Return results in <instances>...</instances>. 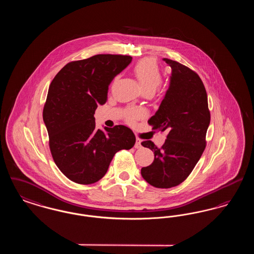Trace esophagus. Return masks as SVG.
Returning a JSON list of instances; mask_svg holds the SVG:
<instances>
[{
	"label": "esophagus",
	"instance_id": "1",
	"mask_svg": "<svg viewBox=\"0 0 254 254\" xmlns=\"http://www.w3.org/2000/svg\"><path fill=\"white\" fill-rule=\"evenodd\" d=\"M134 147H135V148H141V147H142L141 140H140L139 138L136 139V143H135V145H134Z\"/></svg>",
	"mask_w": 254,
	"mask_h": 254
}]
</instances>
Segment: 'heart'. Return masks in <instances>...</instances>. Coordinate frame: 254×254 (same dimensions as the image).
Segmentation results:
<instances>
[{
	"instance_id": "b5f03b06",
	"label": "heart",
	"mask_w": 254,
	"mask_h": 254,
	"mask_svg": "<svg viewBox=\"0 0 254 254\" xmlns=\"http://www.w3.org/2000/svg\"><path fill=\"white\" fill-rule=\"evenodd\" d=\"M134 74L144 91L153 92L162 81V73L157 62L152 58L139 61L134 68ZM142 115V111L129 109L126 111V120L129 123L136 121Z\"/></svg>"
}]
</instances>
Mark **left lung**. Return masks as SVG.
I'll list each match as a JSON object with an SVG mask.
<instances>
[{
  "label": "left lung",
  "mask_w": 254,
  "mask_h": 254,
  "mask_svg": "<svg viewBox=\"0 0 254 254\" xmlns=\"http://www.w3.org/2000/svg\"><path fill=\"white\" fill-rule=\"evenodd\" d=\"M164 61L171 67L169 89L147 123L152 129L168 130L167 139L161 147L149 140L141 143L154 153V161L142 168L141 174L158 189L176 187L189 177L205 150L210 122L207 95L199 75L176 61Z\"/></svg>",
  "instance_id": "8db88e82"
}]
</instances>
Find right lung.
Returning <instances> with one entry per match:
<instances>
[{
	"instance_id": "1",
	"label": "right lung",
	"mask_w": 254,
	"mask_h": 254,
	"mask_svg": "<svg viewBox=\"0 0 254 254\" xmlns=\"http://www.w3.org/2000/svg\"><path fill=\"white\" fill-rule=\"evenodd\" d=\"M131 56L98 54L66 64L49 85L43 110L52 158L64 176L81 185L102 179L115 153L130 149L135 135L118 125L97 129L95 110L108 101L109 85Z\"/></svg>"
}]
</instances>
